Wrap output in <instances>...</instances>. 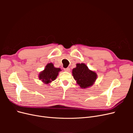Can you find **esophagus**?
I'll return each instance as SVG.
<instances>
[{"mask_svg": "<svg viewBox=\"0 0 133 133\" xmlns=\"http://www.w3.org/2000/svg\"><path fill=\"white\" fill-rule=\"evenodd\" d=\"M64 71H68V72H69V71H70V68H65V69H64Z\"/></svg>", "mask_w": 133, "mask_h": 133, "instance_id": "obj_1", "label": "esophagus"}]
</instances>
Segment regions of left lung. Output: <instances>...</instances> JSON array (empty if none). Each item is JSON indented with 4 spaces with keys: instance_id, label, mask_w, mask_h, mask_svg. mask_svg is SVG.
I'll return each mask as SVG.
<instances>
[{
    "instance_id": "1",
    "label": "left lung",
    "mask_w": 133,
    "mask_h": 133,
    "mask_svg": "<svg viewBox=\"0 0 133 133\" xmlns=\"http://www.w3.org/2000/svg\"><path fill=\"white\" fill-rule=\"evenodd\" d=\"M76 68L72 70L74 79L82 88H87L93 85L97 78L95 72L89 69L84 63L76 64Z\"/></svg>"
}]
</instances>
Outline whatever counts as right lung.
Masks as SVG:
<instances>
[{
  "label": "right lung",
  "mask_w": 133,
  "mask_h": 133,
  "mask_svg": "<svg viewBox=\"0 0 133 133\" xmlns=\"http://www.w3.org/2000/svg\"><path fill=\"white\" fill-rule=\"evenodd\" d=\"M60 71H61V69L60 68H55L53 63H48L44 70L40 73L39 78L44 83L48 84L57 78Z\"/></svg>",
  "instance_id": "right-lung-1"
}]
</instances>
